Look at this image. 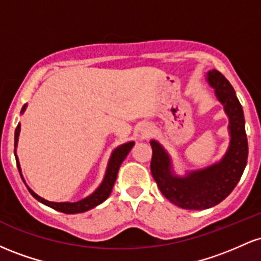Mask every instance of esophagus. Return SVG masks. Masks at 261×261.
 Here are the masks:
<instances>
[{"label": "esophagus", "instance_id": "obj_1", "mask_svg": "<svg viewBox=\"0 0 261 261\" xmlns=\"http://www.w3.org/2000/svg\"><path fill=\"white\" fill-rule=\"evenodd\" d=\"M152 134V130L149 127H145L143 130H141V139H147L149 135Z\"/></svg>", "mask_w": 261, "mask_h": 261}]
</instances>
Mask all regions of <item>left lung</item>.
<instances>
[{
  "mask_svg": "<svg viewBox=\"0 0 261 261\" xmlns=\"http://www.w3.org/2000/svg\"><path fill=\"white\" fill-rule=\"evenodd\" d=\"M208 86L215 89L217 100L228 116L229 145L223 157L201 169L187 170L178 175L167 149L158 141L151 140V173L170 202L185 210H205L223 201L232 193L243 174L248 160L243 108L228 80L217 70L206 73Z\"/></svg>",
  "mask_w": 261,
  "mask_h": 261,
  "instance_id": "left-lung-1",
  "label": "left lung"
}]
</instances>
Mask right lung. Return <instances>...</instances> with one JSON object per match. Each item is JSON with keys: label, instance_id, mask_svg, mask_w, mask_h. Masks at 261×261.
Segmentation results:
<instances>
[{"label": "right lung", "instance_id": "add662e5", "mask_svg": "<svg viewBox=\"0 0 261 261\" xmlns=\"http://www.w3.org/2000/svg\"><path fill=\"white\" fill-rule=\"evenodd\" d=\"M25 109H27V104L23 106L22 110H20V114L24 113ZM19 133H20V124H18V126L16 128V133H14V155H16L18 170H19L20 176H22V180L24 181V184H25L24 178H23V175H22V168H20V164H19V161H18V155H17V146H18V139H19ZM134 145H135L134 141H130V142L122 143V145L118 146V147L114 149V151L112 152V155H110V158H109V162H108L107 170H106V174H104L103 181L100 182L99 187L95 189L91 195L85 197V199L80 200V201H76V202L47 201V200L43 199L41 196L37 195V194H35L34 191H33L27 184H25V187L28 188L29 193L32 194L33 197H35L39 202L44 203V205H46V206H49V207L56 210V211L64 212V214H70V215L71 214H82V212H86V211H88V210L95 207V206L100 205L101 202H104L108 197H109L110 194H112L114 184H115L119 168H120L121 163L124 162L125 158H126L128 152H130L131 148L134 147Z\"/></svg>", "mask_w": 261, "mask_h": 261}]
</instances>
